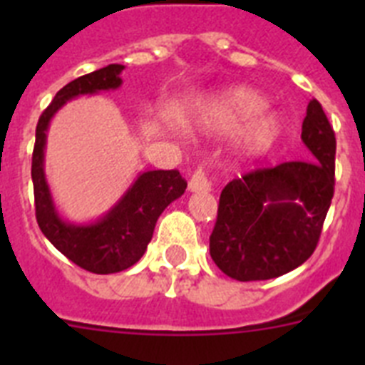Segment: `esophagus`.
Here are the masks:
<instances>
[{"label":"esophagus","mask_w":365,"mask_h":365,"mask_svg":"<svg viewBox=\"0 0 365 365\" xmlns=\"http://www.w3.org/2000/svg\"><path fill=\"white\" fill-rule=\"evenodd\" d=\"M190 192H202V190H210V179H208V173L202 168H197L193 172L192 179L188 182Z\"/></svg>","instance_id":"34e87169"}]
</instances>
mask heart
<instances>
[{"label":"heart","mask_w":365,"mask_h":365,"mask_svg":"<svg viewBox=\"0 0 365 365\" xmlns=\"http://www.w3.org/2000/svg\"><path fill=\"white\" fill-rule=\"evenodd\" d=\"M267 100L248 87H234L205 108L202 118L210 130L228 133L241 128L237 148L245 155H261L276 144L282 133L278 115L265 109Z\"/></svg>","instance_id":"1"}]
</instances>
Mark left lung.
<instances>
[{
	"label": "left lung",
	"instance_id": "1",
	"mask_svg": "<svg viewBox=\"0 0 365 365\" xmlns=\"http://www.w3.org/2000/svg\"><path fill=\"white\" fill-rule=\"evenodd\" d=\"M302 140L309 160L257 168L222 188L210 256L230 278H278L314 252L334 193L336 155L333 125L316 98L307 106Z\"/></svg>",
	"mask_w": 365,
	"mask_h": 365
}]
</instances>
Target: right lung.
<instances>
[{"label": "right lung", "instance_id": "right-lung-1", "mask_svg": "<svg viewBox=\"0 0 365 365\" xmlns=\"http://www.w3.org/2000/svg\"><path fill=\"white\" fill-rule=\"evenodd\" d=\"M122 69L124 66L120 63H111L62 87L49 108L41 113L32 151L31 175L38 227L63 256L95 274L120 272L135 265L146 252L159 215L186 190V180L177 170H153L140 173L120 201L91 225H71L58 215L43 172V150L51 118L74 96L120 87Z\"/></svg>", "mask_w": 365, "mask_h": 365}]
</instances>
